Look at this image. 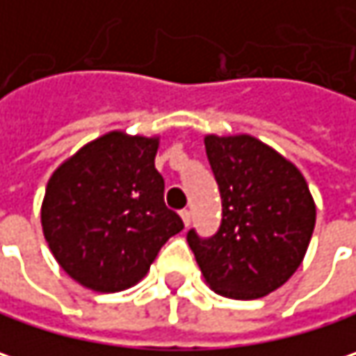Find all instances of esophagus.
<instances>
[{
    "label": "esophagus",
    "instance_id": "esophagus-1",
    "mask_svg": "<svg viewBox=\"0 0 356 356\" xmlns=\"http://www.w3.org/2000/svg\"><path fill=\"white\" fill-rule=\"evenodd\" d=\"M180 216H182V220H184V225L188 227V225H191V220H192L191 211H182V213H180Z\"/></svg>",
    "mask_w": 356,
    "mask_h": 356
}]
</instances>
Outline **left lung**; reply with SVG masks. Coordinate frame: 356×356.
Segmentation results:
<instances>
[{
    "label": "left lung",
    "instance_id": "8db88e82",
    "mask_svg": "<svg viewBox=\"0 0 356 356\" xmlns=\"http://www.w3.org/2000/svg\"><path fill=\"white\" fill-rule=\"evenodd\" d=\"M222 218L213 237L186 239L207 284L233 300H255L284 286L300 267L316 207L300 170L251 136L204 138Z\"/></svg>",
    "mask_w": 356,
    "mask_h": 356
}]
</instances>
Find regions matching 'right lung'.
Here are the masks:
<instances>
[{
    "label": "right lung",
    "mask_w": 356,
    "mask_h": 356,
    "mask_svg": "<svg viewBox=\"0 0 356 356\" xmlns=\"http://www.w3.org/2000/svg\"><path fill=\"white\" fill-rule=\"evenodd\" d=\"M158 138L111 131L81 147L50 176L42 229L64 271L95 292H121L147 273L184 229L164 202Z\"/></svg>",
    "instance_id": "right-lung-1"
}]
</instances>
